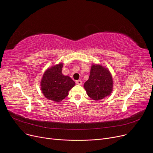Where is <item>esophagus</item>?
I'll return each instance as SVG.
<instances>
[{
  "label": "esophagus",
  "instance_id": "esophagus-1",
  "mask_svg": "<svg viewBox=\"0 0 153 153\" xmlns=\"http://www.w3.org/2000/svg\"><path fill=\"white\" fill-rule=\"evenodd\" d=\"M76 84L80 85L82 84V82L81 80H77V81H76Z\"/></svg>",
  "mask_w": 153,
  "mask_h": 153
}]
</instances>
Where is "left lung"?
Returning <instances> with one entry per match:
<instances>
[{
	"label": "left lung",
	"mask_w": 153,
	"mask_h": 153,
	"mask_svg": "<svg viewBox=\"0 0 153 153\" xmlns=\"http://www.w3.org/2000/svg\"><path fill=\"white\" fill-rule=\"evenodd\" d=\"M113 85V79L108 69L100 64H92L89 78L84 84L87 95L94 100L103 99L111 94Z\"/></svg>",
	"instance_id": "8db88e82"
}]
</instances>
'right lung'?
<instances>
[{"mask_svg":"<svg viewBox=\"0 0 153 153\" xmlns=\"http://www.w3.org/2000/svg\"><path fill=\"white\" fill-rule=\"evenodd\" d=\"M63 63L60 62L44 72L40 86L45 97L52 101L59 102L65 99L68 92L75 85V82L69 76L62 73Z\"/></svg>","mask_w":153,"mask_h":153,"instance_id":"right-lung-1","label":"right lung"}]
</instances>
